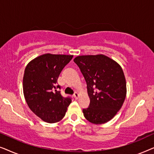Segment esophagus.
Returning a JSON list of instances; mask_svg holds the SVG:
<instances>
[{
  "label": "esophagus",
  "instance_id": "esophagus-1",
  "mask_svg": "<svg viewBox=\"0 0 154 154\" xmlns=\"http://www.w3.org/2000/svg\"><path fill=\"white\" fill-rule=\"evenodd\" d=\"M73 97H75V100H77V99L79 97V92H75V93H74V94H73Z\"/></svg>",
  "mask_w": 154,
  "mask_h": 154
}]
</instances>
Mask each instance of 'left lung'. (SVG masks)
<instances>
[{
  "instance_id": "8db88e82",
  "label": "left lung",
  "mask_w": 154,
  "mask_h": 154,
  "mask_svg": "<svg viewBox=\"0 0 154 154\" xmlns=\"http://www.w3.org/2000/svg\"><path fill=\"white\" fill-rule=\"evenodd\" d=\"M74 62L87 83L89 107L84 116L93 124H103L113 119L121 109L126 97V81L121 66L104 54L81 55Z\"/></svg>"
}]
</instances>
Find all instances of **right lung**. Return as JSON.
Masks as SVG:
<instances>
[{
    "label": "right lung",
    "instance_id": "add662e5",
    "mask_svg": "<svg viewBox=\"0 0 154 154\" xmlns=\"http://www.w3.org/2000/svg\"><path fill=\"white\" fill-rule=\"evenodd\" d=\"M73 55L44 54L26 65L23 77V92L29 109L43 121L54 123L65 116L71 102L62 96L57 79Z\"/></svg>",
    "mask_w": 154,
    "mask_h": 154
}]
</instances>
